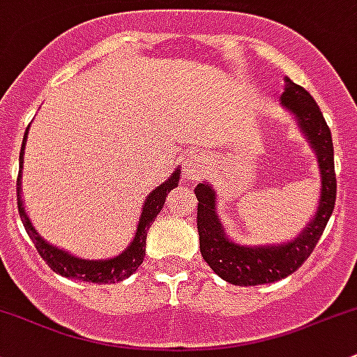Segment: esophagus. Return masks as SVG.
<instances>
[{"label": "esophagus", "instance_id": "34e87169", "mask_svg": "<svg viewBox=\"0 0 357 357\" xmlns=\"http://www.w3.org/2000/svg\"><path fill=\"white\" fill-rule=\"evenodd\" d=\"M183 172H185V178L190 179V181H198V179L205 174V166L202 157L200 155L186 157L185 164H183Z\"/></svg>", "mask_w": 357, "mask_h": 357}]
</instances>
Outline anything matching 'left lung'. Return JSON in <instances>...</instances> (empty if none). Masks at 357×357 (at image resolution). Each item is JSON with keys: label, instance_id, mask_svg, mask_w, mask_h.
Listing matches in <instances>:
<instances>
[{"label": "left lung", "instance_id": "8db88e82", "mask_svg": "<svg viewBox=\"0 0 357 357\" xmlns=\"http://www.w3.org/2000/svg\"><path fill=\"white\" fill-rule=\"evenodd\" d=\"M280 102L294 114L299 128L318 157L320 169V202L317 213L292 241L272 246H243L226 236L215 213V191L200 183L195 188L198 198L197 226L200 251L208 267L234 286H260L284 279L296 272L313 253L335 207L337 179L333 167V144L327 121L310 92L286 77Z\"/></svg>", "mask_w": 357, "mask_h": 357}]
</instances>
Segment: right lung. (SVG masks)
I'll use <instances>...</instances> for the list:
<instances>
[{"instance_id":"right-lung-1","label":"right lung","mask_w":357,"mask_h":357,"mask_svg":"<svg viewBox=\"0 0 357 357\" xmlns=\"http://www.w3.org/2000/svg\"><path fill=\"white\" fill-rule=\"evenodd\" d=\"M30 126V125H29ZM29 126L25 130L24 142H22V150H20V171H18L17 178V204H18V213H20V219L24 222L25 231H27L29 238L32 239L33 245H36L37 251L43 257V260L46 261L50 267L54 270L56 273L63 277H70V279H78L85 280V282H96V284H114L119 280H125L126 277H130L131 273L137 272V268L140 267L142 261L145 257V241H147V231L152 226V220L159 215V212L164 207V202H166L167 193L172 188H176L179 183V167L169 176L167 181H164L162 185L157 186L152 193L149 195L147 200H145L144 207H142V215L138 219V227L135 232L133 241L130 243V246L123 251L121 255L114 258H107V260H85V258L73 257L65 250H59L58 246L50 245L39 232L36 231V227L32 226V220L29 219L27 212L24 207V198H22V167H24V152H25V142H27V133Z\"/></svg>"}]
</instances>
